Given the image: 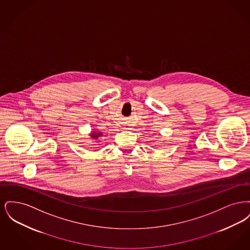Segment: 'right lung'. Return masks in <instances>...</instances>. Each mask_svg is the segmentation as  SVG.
I'll return each instance as SVG.
<instances>
[{
    "label": "right lung",
    "instance_id": "1",
    "mask_svg": "<svg viewBox=\"0 0 250 250\" xmlns=\"http://www.w3.org/2000/svg\"><path fill=\"white\" fill-rule=\"evenodd\" d=\"M100 136H102V133H101V132H95V131H94V132L91 133V138L94 139V140L99 138Z\"/></svg>",
    "mask_w": 250,
    "mask_h": 250
}]
</instances>
